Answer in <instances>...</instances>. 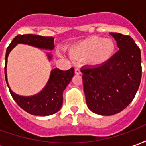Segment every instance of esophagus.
<instances>
[{"instance_id":"1","label":"esophagus","mask_w":146,"mask_h":146,"mask_svg":"<svg viewBox=\"0 0 146 146\" xmlns=\"http://www.w3.org/2000/svg\"><path fill=\"white\" fill-rule=\"evenodd\" d=\"M75 73H76V74H78V75L81 73V72H80V70L79 68H76V69H75Z\"/></svg>"}]
</instances>
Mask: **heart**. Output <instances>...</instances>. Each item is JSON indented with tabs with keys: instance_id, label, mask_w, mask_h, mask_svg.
Listing matches in <instances>:
<instances>
[{
	"instance_id": "1",
	"label": "heart",
	"mask_w": 146,
	"mask_h": 146,
	"mask_svg": "<svg viewBox=\"0 0 146 146\" xmlns=\"http://www.w3.org/2000/svg\"><path fill=\"white\" fill-rule=\"evenodd\" d=\"M115 52L112 40L97 36H90L73 46L71 54L80 58H88L94 66H101L111 59Z\"/></svg>"
}]
</instances>
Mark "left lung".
<instances>
[{
	"label": "left lung",
	"instance_id": "8db88e82",
	"mask_svg": "<svg viewBox=\"0 0 146 146\" xmlns=\"http://www.w3.org/2000/svg\"><path fill=\"white\" fill-rule=\"evenodd\" d=\"M119 51L107 62L84 67V92L93 113L111 116L121 112L135 98L141 78V51L128 35L110 33Z\"/></svg>",
	"mask_w": 146,
	"mask_h": 146
}]
</instances>
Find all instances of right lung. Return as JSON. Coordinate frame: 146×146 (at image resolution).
Returning a JSON list of instances; mask_svg holds the SVG:
<instances>
[{"mask_svg": "<svg viewBox=\"0 0 146 146\" xmlns=\"http://www.w3.org/2000/svg\"><path fill=\"white\" fill-rule=\"evenodd\" d=\"M17 44H26L39 48L51 50L54 48V37L42 36L35 34H19L15 36L8 45L5 54V74L7 84V58L9 52ZM48 58L51 59L50 54H48ZM73 68L66 71L59 69L52 70L46 87L41 92L31 97L19 96L11 91L8 84V87L15 102L26 112L34 116H49L60 110L63 102V91L73 78Z\"/></svg>", "mask_w": 146, "mask_h": 146, "instance_id": "add662e5", "label": "right lung"}]
</instances>
